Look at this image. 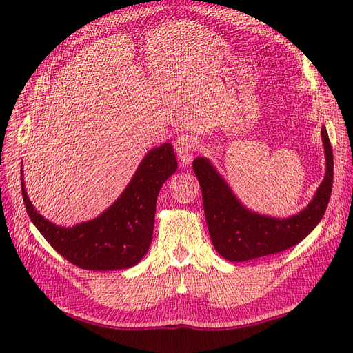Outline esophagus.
<instances>
[{"mask_svg":"<svg viewBox=\"0 0 353 353\" xmlns=\"http://www.w3.org/2000/svg\"><path fill=\"white\" fill-rule=\"evenodd\" d=\"M175 150L178 154V162L181 165H190L196 153V141L188 135L179 137L175 141Z\"/></svg>","mask_w":353,"mask_h":353,"instance_id":"esophagus-1","label":"esophagus"}]
</instances>
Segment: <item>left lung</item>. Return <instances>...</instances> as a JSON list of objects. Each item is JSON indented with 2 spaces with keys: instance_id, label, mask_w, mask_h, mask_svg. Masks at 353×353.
Masks as SVG:
<instances>
[{
  "instance_id": "left-lung-1",
  "label": "left lung",
  "mask_w": 353,
  "mask_h": 353,
  "mask_svg": "<svg viewBox=\"0 0 353 353\" xmlns=\"http://www.w3.org/2000/svg\"><path fill=\"white\" fill-rule=\"evenodd\" d=\"M325 176L315 197L297 215L285 219L259 215L245 209L206 157H197L193 169L200 183L209 236L216 252L231 262H244L280 253L301 243L323 219L333 188V148L321 128Z\"/></svg>"
}]
</instances>
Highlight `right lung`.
I'll list each match as a JSON object with an SVG mask.
<instances>
[{
	"label": "right lung",
	"mask_w": 353,
	"mask_h": 353,
	"mask_svg": "<svg viewBox=\"0 0 353 353\" xmlns=\"http://www.w3.org/2000/svg\"><path fill=\"white\" fill-rule=\"evenodd\" d=\"M176 168L172 144L153 148L108 210L72 228L59 227L39 215L26 194L23 181L22 196L28 215L42 237L70 263L91 271L125 270L140 262L150 248L157 194Z\"/></svg>",
	"instance_id": "add662e5"
}]
</instances>
